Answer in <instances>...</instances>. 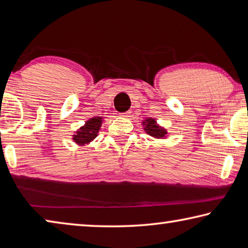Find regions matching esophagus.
I'll use <instances>...</instances> for the list:
<instances>
[{"label":"esophagus","mask_w":248,"mask_h":248,"mask_svg":"<svg viewBox=\"0 0 248 248\" xmlns=\"http://www.w3.org/2000/svg\"><path fill=\"white\" fill-rule=\"evenodd\" d=\"M121 116H123V117H125V119H128V117H131V112H125V113H122L121 114Z\"/></svg>","instance_id":"1"}]
</instances>
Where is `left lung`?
<instances>
[{
  "instance_id": "1",
  "label": "left lung",
  "mask_w": 248,
  "mask_h": 248,
  "mask_svg": "<svg viewBox=\"0 0 248 248\" xmlns=\"http://www.w3.org/2000/svg\"><path fill=\"white\" fill-rule=\"evenodd\" d=\"M141 125L144 126L145 132L151 137L157 138V140H164V138L168 136L167 129L162 126H160V125L157 123V121L155 119H151V117L142 121Z\"/></svg>"
}]
</instances>
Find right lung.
Returning <instances> with one entry per match:
<instances>
[{
	"mask_svg": "<svg viewBox=\"0 0 248 248\" xmlns=\"http://www.w3.org/2000/svg\"><path fill=\"white\" fill-rule=\"evenodd\" d=\"M102 116L91 117L90 120L86 122L84 126H81L75 132L73 135V140L80 146L88 145L90 141H93L98 136L100 127L102 125Z\"/></svg>",
	"mask_w": 248,
	"mask_h": 248,
	"instance_id": "1",
	"label": "right lung"
}]
</instances>
